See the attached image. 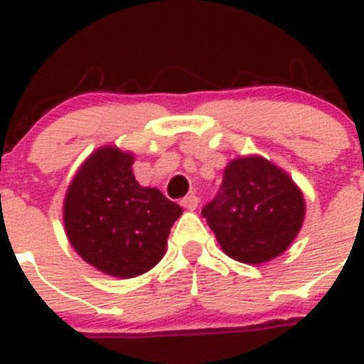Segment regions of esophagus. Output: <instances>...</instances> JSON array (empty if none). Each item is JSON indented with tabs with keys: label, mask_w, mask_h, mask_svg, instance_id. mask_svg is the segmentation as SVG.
<instances>
[{
	"label": "esophagus",
	"mask_w": 364,
	"mask_h": 364,
	"mask_svg": "<svg viewBox=\"0 0 364 364\" xmlns=\"http://www.w3.org/2000/svg\"><path fill=\"white\" fill-rule=\"evenodd\" d=\"M180 204L184 205L186 210H189V211L197 210V208H198V197H195V195H189V197L182 198V200H180Z\"/></svg>",
	"instance_id": "34e87169"
}]
</instances>
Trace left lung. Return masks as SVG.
I'll use <instances>...</instances> for the list:
<instances>
[{
	"instance_id": "1",
	"label": "left lung",
	"mask_w": 364,
	"mask_h": 364,
	"mask_svg": "<svg viewBox=\"0 0 364 364\" xmlns=\"http://www.w3.org/2000/svg\"><path fill=\"white\" fill-rule=\"evenodd\" d=\"M299 186L262 156H240L224 169L220 191L204 205L222 252L244 264H262L290 247L304 222Z\"/></svg>"
}]
</instances>
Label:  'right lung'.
Wrapping results in <instances>:
<instances>
[{"label":"right lung","mask_w":364,"mask_h":364,"mask_svg":"<svg viewBox=\"0 0 364 364\" xmlns=\"http://www.w3.org/2000/svg\"><path fill=\"white\" fill-rule=\"evenodd\" d=\"M134 154L102 146L89 154L69 184L63 226L87 264L118 279L138 277L159 264L182 208L156 188H142Z\"/></svg>","instance_id":"1"}]
</instances>
